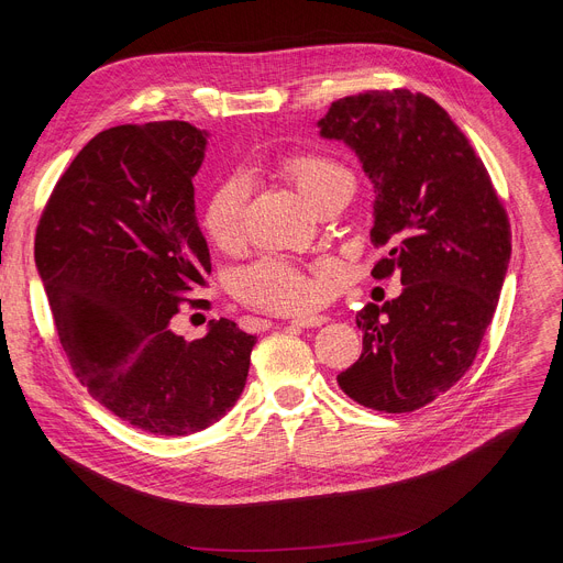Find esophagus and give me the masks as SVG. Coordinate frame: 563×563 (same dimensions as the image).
<instances>
[{"mask_svg": "<svg viewBox=\"0 0 563 563\" xmlns=\"http://www.w3.org/2000/svg\"><path fill=\"white\" fill-rule=\"evenodd\" d=\"M329 317L327 314H310V317H297L291 319V327H299V329H310V327H321V323H327ZM246 329L251 331H260V327H264L262 319H255V317H246L244 319Z\"/></svg>", "mask_w": 563, "mask_h": 563, "instance_id": "obj_1", "label": "esophagus"}]
</instances>
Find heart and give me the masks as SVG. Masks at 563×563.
Returning a JSON list of instances; mask_svg holds the SVG:
<instances>
[{
    "instance_id": "b5f03b06",
    "label": "heart",
    "mask_w": 563,
    "mask_h": 563,
    "mask_svg": "<svg viewBox=\"0 0 563 563\" xmlns=\"http://www.w3.org/2000/svg\"><path fill=\"white\" fill-rule=\"evenodd\" d=\"M289 180L317 207L327 200L340 185L351 183V175L333 159L301 153L283 162ZM249 202V177L230 173L214 187L205 205L202 225L217 244H228L240 236L244 228V212ZM234 291L244 301L269 308L276 312H299L321 301V283L297 266L266 257L246 266L234 276Z\"/></svg>"
}]
</instances>
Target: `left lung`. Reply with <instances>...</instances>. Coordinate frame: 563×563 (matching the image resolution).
I'll return each instance as SVG.
<instances>
[{"mask_svg":"<svg viewBox=\"0 0 563 563\" xmlns=\"http://www.w3.org/2000/svg\"><path fill=\"white\" fill-rule=\"evenodd\" d=\"M344 141L374 185L372 276L401 274V294L367 303L363 353L338 374L353 401L410 412L448 393L475 363L511 257L509 217L484 162L450 113L408 88L331 104L317 123Z\"/></svg>","mask_w":563,"mask_h":563,"instance_id":"obj_1","label":"left lung"}]
</instances>
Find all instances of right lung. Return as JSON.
<instances>
[{
  "label": "right lung",
  "instance_id": "add662e5",
  "mask_svg": "<svg viewBox=\"0 0 563 563\" xmlns=\"http://www.w3.org/2000/svg\"><path fill=\"white\" fill-rule=\"evenodd\" d=\"M207 136L183 121L100 132L58 177L36 230V266L77 378L157 435L219 422L257 342L223 317L191 342L168 329L212 272L194 205Z\"/></svg>",
  "mask_w": 563,
  "mask_h": 563
}]
</instances>
